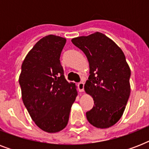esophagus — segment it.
Instances as JSON below:
<instances>
[{
    "label": "esophagus",
    "mask_w": 149,
    "mask_h": 149,
    "mask_svg": "<svg viewBox=\"0 0 149 149\" xmlns=\"http://www.w3.org/2000/svg\"><path fill=\"white\" fill-rule=\"evenodd\" d=\"M77 86H78V89H79V92H84V83H79Z\"/></svg>",
    "instance_id": "esophagus-1"
}]
</instances>
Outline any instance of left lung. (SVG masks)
<instances>
[{"mask_svg":"<svg viewBox=\"0 0 149 149\" xmlns=\"http://www.w3.org/2000/svg\"><path fill=\"white\" fill-rule=\"evenodd\" d=\"M71 41L84 52L90 65L84 90L93 97L94 105L86 113V118L94 127L108 128L120 119L131 93V70L125 54L98 31Z\"/></svg>","mask_w":149,"mask_h":149,"instance_id":"left-lung-1","label":"left lung"}]
</instances>
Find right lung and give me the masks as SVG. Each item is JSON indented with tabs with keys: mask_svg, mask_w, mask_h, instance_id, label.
<instances>
[{
	"mask_svg": "<svg viewBox=\"0 0 149 149\" xmlns=\"http://www.w3.org/2000/svg\"><path fill=\"white\" fill-rule=\"evenodd\" d=\"M65 42L54 35L41 38L25 56L19 76L24 106L36 125L48 133L66 127L77 97V86L65 79L59 60Z\"/></svg>",
	"mask_w": 149,
	"mask_h": 149,
	"instance_id": "add662e5",
	"label": "right lung"
}]
</instances>
